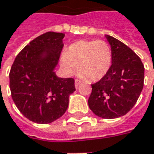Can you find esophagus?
Segmentation results:
<instances>
[{"mask_svg": "<svg viewBox=\"0 0 154 154\" xmlns=\"http://www.w3.org/2000/svg\"><path fill=\"white\" fill-rule=\"evenodd\" d=\"M81 83H82V82H81L80 80H78V79H76V80H75V87L78 88V87H79V85H80Z\"/></svg>", "mask_w": 154, "mask_h": 154, "instance_id": "34e87169", "label": "esophagus"}]
</instances>
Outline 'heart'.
I'll list each match as a JSON object with an SVG mask.
<instances>
[{"mask_svg":"<svg viewBox=\"0 0 154 154\" xmlns=\"http://www.w3.org/2000/svg\"><path fill=\"white\" fill-rule=\"evenodd\" d=\"M112 63V51L102 40L77 41L65 51L61 66L67 74L77 71L80 76L91 82L102 79L110 71Z\"/></svg>","mask_w":154,"mask_h":154,"instance_id":"b5f03b06","label":"heart"}]
</instances>
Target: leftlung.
Instances as JSON below:
<instances>
[{
	"label": "left lung",
	"mask_w": 154,
	"mask_h": 154,
	"mask_svg": "<svg viewBox=\"0 0 154 154\" xmlns=\"http://www.w3.org/2000/svg\"><path fill=\"white\" fill-rule=\"evenodd\" d=\"M112 51L111 69L91 84L88 103L96 116L112 119L124 116L136 103L144 84V66L140 57L122 42L106 35Z\"/></svg>",
	"instance_id": "left-lung-1"
}]
</instances>
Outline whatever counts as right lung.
Masks as SVG:
<instances>
[{"label":"right lung","mask_w":154,"mask_h":154,"mask_svg":"<svg viewBox=\"0 0 154 154\" xmlns=\"http://www.w3.org/2000/svg\"><path fill=\"white\" fill-rule=\"evenodd\" d=\"M65 34L48 31L24 47L9 73L10 90L19 112L37 124H49L66 112L74 79L56 77L54 69L63 48Z\"/></svg>","instance_id":"add662e5"}]
</instances>
